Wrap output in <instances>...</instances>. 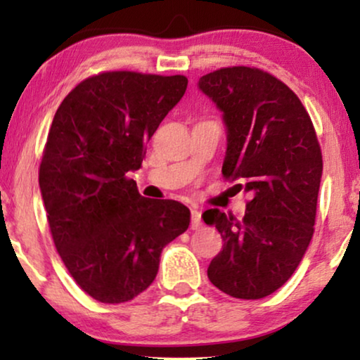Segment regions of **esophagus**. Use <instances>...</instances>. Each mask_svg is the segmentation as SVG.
<instances>
[{
  "mask_svg": "<svg viewBox=\"0 0 360 360\" xmlns=\"http://www.w3.org/2000/svg\"><path fill=\"white\" fill-rule=\"evenodd\" d=\"M191 229H200L203 228V219H201V213L198 210H191Z\"/></svg>",
  "mask_w": 360,
  "mask_h": 360,
  "instance_id": "1",
  "label": "esophagus"
}]
</instances>
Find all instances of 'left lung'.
Wrapping results in <instances>:
<instances>
[{
    "instance_id": "8db88e82",
    "label": "left lung",
    "mask_w": 360,
    "mask_h": 360,
    "mask_svg": "<svg viewBox=\"0 0 360 360\" xmlns=\"http://www.w3.org/2000/svg\"><path fill=\"white\" fill-rule=\"evenodd\" d=\"M198 86L224 112L223 175L250 196L243 219L203 213L224 240L208 278L234 298H264L292 277L313 238L323 174L316 131L300 98L260 68H219Z\"/></svg>"
}]
</instances>
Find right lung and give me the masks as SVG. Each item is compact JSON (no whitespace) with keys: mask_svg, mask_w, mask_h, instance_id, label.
<instances>
[{"mask_svg":"<svg viewBox=\"0 0 360 360\" xmlns=\"http://www.w3.org/2000/svg\"><path fill=\"white\" fill-rule=\"evenodd\" d=\"M184 75L103 72L58 106L39 167L53 244L78 287L101 303L144 292L160 252L190 226V210L139 195L146 142L180 101Z\"/></svg>","mask_w":360,"mask_h":360,"instance_id":"obj_1","label":"right lung"}]
</instances>
